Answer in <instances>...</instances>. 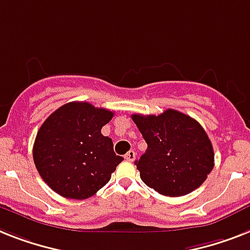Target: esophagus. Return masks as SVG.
Listing matches in <instances>:
<instances>
[{
    "label": "esophagus",
    "instance_id": "obj_1",
    "mask_svg": "<svg viewBox=\"0 0 250 250\" xmlns=\"http://www.w3.org/2000/svg\"><path fill=\"white\" fill-rule=\"evenodd\" d=\"M135 156H137V154H135V152H134V150H129V152L125 154V160L129 161V162H133V161L135 160Z\"/></svg>",
    "mask_w": 250,
    "mask_h": 250
}]
</instances>
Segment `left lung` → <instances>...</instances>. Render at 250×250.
<instances>
[{"label":"left lung","mask_w":250,"mask_h":250,"mask_svg":"<svg viewBox=\"0 0 250 250\" xmlns=\"http://www.w3.org/2000/svg\"><path fill=\"white\" fill-rule=\"evenodd\" d=\"M131 119L148 146L135 161L144 184L166 197L187 195L203 184L214 153L201 124L176 110L158 116L135 113Z\"/></svg>","instance_id":"left-lung-1"}]
</instances>
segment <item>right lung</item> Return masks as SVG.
I'll list each match as a JSON object with an SVG mask.
<instances>
[{
  "label": "right lung",
  "mask_w": 250,
  "mask_h": 250,
  "mask_svg": "<svg viewBox=\"0 0 250 250\" xmlns=\"http://www.w3.org/2000/svg\"><path fill=\"white\" fill-rule=\"evenodd\" d=\"M113 112L88 102H69L47 117L37 133L33 160L44 183L57 194L86 199L110 181L124 158L101 133Z\"/></svg>",
  "instance_id": "1"
}]
</instances>
